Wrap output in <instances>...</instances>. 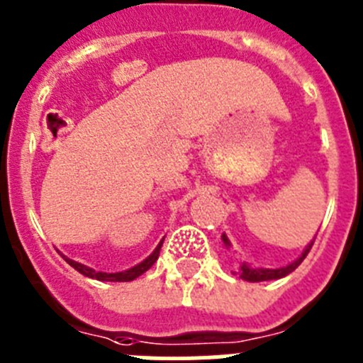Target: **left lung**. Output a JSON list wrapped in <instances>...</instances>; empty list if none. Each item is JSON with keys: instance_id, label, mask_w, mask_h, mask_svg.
I'll use <instances>...</instances> for the list:
<instances>
[{"instance_id": "left-lung-1", "label": "left lung", "mask_w": 363, "mask_h": 363, "mask_svg": "<svg viewBox=\"0 0 363 363\" xmlns=\"http://www.w3.org/2000/svg\"><path fill=\"white\" fill-rule=\"evenodd\" d=\"M221 238H223V243H225V245H229V240H227L225 234H223ZM313 243L314 242H311V245L306 247V251L301 252L300 258L294 259L293 264L287 265V267H280V269H252V267H249V265H247V264H242V267L238 269V272H236V274H238V277L242 278V280H245V281H267V280H278V278L287 277V274H289V272H293L294 269H296L298 265H300L301 262H303V258H306V256L309 255Z\"/></svg>"}]
</instances>
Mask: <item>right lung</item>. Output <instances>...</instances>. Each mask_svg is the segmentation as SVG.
I'll return each instance as SVG.
<instances>
[{
	"label": "right lung",
	"mask_w": 363,
	"mask_h": 363,
	"mask_svg": "<svg viewBox=\"0 0 363 363\" xmlns=\"http://www.w3.org/2000/svg\"><path fill=\"white\" fill-rule=\"evenodd\" d=\"M162 243H158V247L154 249L152 255L149 256V258H145L142 262V264H138L136 267L129 269V271H123V272H101V271H94V269L86 267V265H82L78 264V262H74V259H67V264L70 265V267H74L78 272H82L83 277H89V278H94V280H99V281H133L134 278L142 277L143 272L147 271V269H150L154 265V262L158 259L160 256V249H162Z\"/></svg>",
	"instance_id": "add662e5"
}]
</instances>
